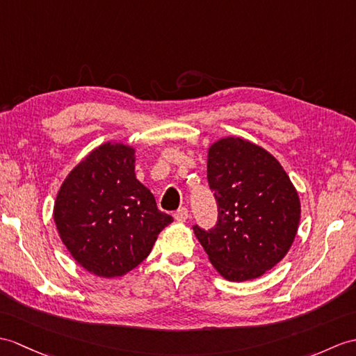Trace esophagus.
Segmentation results:
<instances>
[{"label": "esophagus", "instance_id": "34e87169", "mask_svg": "<svg viewBox=\"0 0 356 356\" xmlns=\"http://www.w3.org/2000/svg\"><path fill=\"white\" fill-rule=\"evenodd\" d=\"M188 209L186 208H180V209H177L176 212H175V220L176 221H179V222H184V221H186L188 220Z\"/></svg>", "mask_w": 356, "mask_h": 356}]
</instances>
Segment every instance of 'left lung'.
<instances>
[{
	"label": "left lung",
	"mask_w": 356,
	"mask_h": 356,
	"mask_svg": "<svg viewBox=\"0 0 356 356\" xmlns=\"http://www.w3.org/2000/svg\"><path fill=\"white\" fill-rule=\"evenodd\" d=\"M208 181L217 225L193 229L211 264L234 282L262 276L284 259L299 227L300 200L290 177L262 147L227 136L209 147Z\"/></svg>",
	"instance_id": "obj_1"
}]
</instances>
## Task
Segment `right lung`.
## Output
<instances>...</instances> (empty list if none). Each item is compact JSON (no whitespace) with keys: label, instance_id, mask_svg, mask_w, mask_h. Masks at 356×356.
Instances as JSON below:
<instances>
[{"label":"right lung","instance_id":"obj_1","mask_svg":"<svg viewBox=\"0 0 356 356\" xmlns=\"http://www.w3.org/2000/svg\"><path fill=\"white\" fill-rule=\"evenodd\" d=\"M62 243L81 267L102 277L138 267L172 221L135 176V148L106 143L74 168L53 211Z\"/></svg>","mask_w":356,"mask_h":356}]
</instances>
